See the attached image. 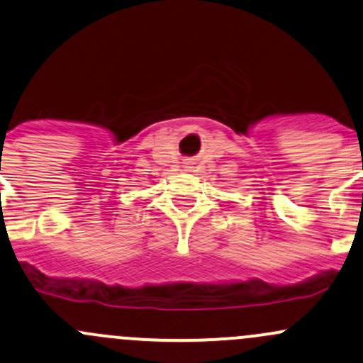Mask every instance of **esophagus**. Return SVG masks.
Segmentation results:
<instances>
[{
    "mask_svg": "<svg viewBox=\"0 0 363 363\" xmlns=\"http://www.w3.org/2000/svg\"><path fill=\"white\" fill-rule=\"evenodd\" d=\"M184 169H191V163L186 162V163H184Z\"/></svg>",
    "mask_w": 363,
    "mask_h": 363,
    "instance_id": "obj_1",
    "label": "esophagus"
}]
</instances>
